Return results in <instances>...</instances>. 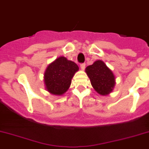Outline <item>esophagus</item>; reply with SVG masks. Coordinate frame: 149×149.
<instances>
[{"mask_svg": "<svg viewBox=\"0 0 149 149\" xmlns=\"http://www.w3.org/2000/svg\"><path fill=\"white\" fill-rule=\"evenodd\" d=\"M80 68H81V70H84L85 68V64H80Z\"/></svg>", "mask_w": 149, "mask_h": 149, "instance_id": "obj_1", "label": "esophagus"}]
</instances>
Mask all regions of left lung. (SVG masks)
Here are the masks:
<instances>
[{
  "mask_svg": "<svg viewBox=\"0 0 149 149\" xmlns=\"http://www.w3.org/2000/svg\"><path fill=\"white\" fill-rule=\"evenodd\" d=\"M85 72L94 90L100 95L111 93L116 84L115 76L103 61L98 60L86 67Z\"/></svg>",
  "mask_w": 149,
  "mask_h": 149,
  "instance_id": "obj_1",
  "label": "left lung"
}]
</instances>
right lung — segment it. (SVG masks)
<instances>
[{
    "label": "right lung",
    "mask_w": 149,
    "mask_h": 149,
    "mask_svg": "<svg viewBox=\"0 0 149 149\" xmlns=\"http://www.w3.org/2000/svg\"><path fill=\"white\" fill-rule=\"evenodd\" d=\"M78 65L65 57H59L48 66L44 73V82L46 90L55 95H62L68 90L71 79Z\"/></svg>",
    "instance_id": "right-lung-1"
}]
</instances>
